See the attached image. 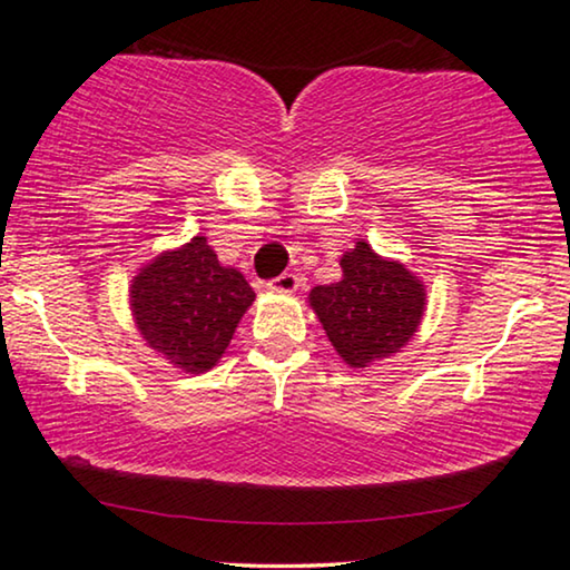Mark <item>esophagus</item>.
Here are the masks:
<instances>
[{
	"instance_id": "obj_1",
	"label": "esophagus",
	"mask_w": 570,
	"mask_h": 570,
	"mask_svg": "<svg viewBox=\"0 0 570 570\" xmlns=\"http://www.w3.org/2000/svg\"><path fill=\"white\" fill-rule=\"evenodd\" d=\"M268 286L276 288V292H296V286H299V276H296V274H282V276L271 278Z\"/></svg>"
}]
</instances>
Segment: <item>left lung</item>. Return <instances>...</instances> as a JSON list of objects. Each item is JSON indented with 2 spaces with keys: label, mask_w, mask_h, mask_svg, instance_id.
Returning a JSON list of instances; mask_svg holds the SVG:
<instances>
[{
  "label": "left lung",
  "mask_w": 570,
  "mask_h": 570,
  "mask_svg": "<svg viewBox=\"0 0 570 570\" xmlns=\"http://www.w3.org/2000/svg\"><path fill=\"white\" fill-rule=\"evenodd\" d=\"M341 268L338 284L315 286L309 294L327 338L351 366L395 354L421 323L423 284L366 243L343 255Z\"/></svg>",
  "instance_id": "obj_1"
}]
</instances>
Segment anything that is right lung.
<instances>
[{
  "mask_svg": "<svg viewBox=\"0 0 570 570\" xmlns=\"http://www.w3.org/2000/svg\"><path fill=\"white\" fill-rule=\"evenodd\" d=\"M253 299L245 276L224 268L204 237L165 253L131 286L136 325L149 346L196 374L219 362Z\"/></svg>",
  "mask_w": 570,
  "mask_h": 570,
  "instance_id": "1",
  "label": "right lung"
}]
</instances>
